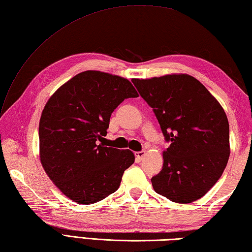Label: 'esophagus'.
Returning <instances> with one entry per match:
<instances>
[{
    "label": "esophagus",
    "mask_w": 252,
    "mask_h": 252,
    "mask_svg": "<svg viewBox=\"0 0 252 252\" xmlns=\"http://www.w3.org/2000/svg\"><path fill=\"white\" fill-rule=\"evenodd\" d=\"M145 154H146V152H145V151L136 152V153H135V156H136V158H137V159H142L144 156H145Z\"/></svg>",
    "instance_id": "obj_1"
}]
</instances>
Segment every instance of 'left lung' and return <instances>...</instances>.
Masks as SVG:
<instances>
[{
	"instance_id": "8db88e82",
	"label": "left lung",
	"mask_w": 252,
	"mask_h": 252,
	"mask_svg": "<svg viewBox=\"0 0 252 252\" xmlns=\"http://www.w3.org/2000/svg\"><path fill=\"white\" fill-rule=\"evenodd\" d=\"M152 107L170 146L163 167L152 178L157 194L178 203L205 196L221 178L229 158L225 111L197 79L186 73L133 79Z\"/></svg>"
}]
</instances>
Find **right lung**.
Here are the masks:
<instances>
[{"label": "right lung", "instance_id": "obj_1", "mask_svg": "<svg viewBox=\"0 0 252 252\" xmlns=\"http://www.w3.org/2000/svg\"><path fill=\"white\" fill-rule=\"evenodd\" d=\"M137 96L127 79L88 70L47 100L39 125L40 160L69 199L92 205L119 189L134 154L107 147L103 140L114 110L126 98Z\"/></svg>", "mask_w": 252, "mask_h": 252}]
</instances>
